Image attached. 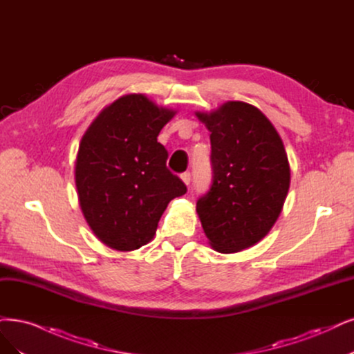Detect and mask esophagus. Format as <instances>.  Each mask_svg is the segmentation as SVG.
<instances>
[{"instance_id":"34e87169","label":"esophagus","mask_w":354,"mask_h":354,"mask_svg":"<svg viewBox=\"0 0 354 354\" xmlns=\"http://www.w3.org/2000/svg\"><path fill=\"white\" fill-rule=\"evenodd\" d=\"M180 179H182V182H184L185 185H189V182H191V174H189V172L182 174V175H180Z\"/></svg>"}]
</instances>
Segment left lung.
Segmentation results:
<instances>
[{"mask_svg":"<svg viewBox=\"0 0 354 354\" xmlns=\"http://www.w3.org/2000/svg\"><path fill=\"white\" fill-rule=\"evenodd\" d=\"M210 131L213 184L197 214L214 251L233 254L266 238L290 187V165L276 127L257 106L226 102L195 112Z\"/></svg>","mask_w":354,"mask_h":354,"instance_id":"left-lung-1","label":"left lung"}]
</instances>
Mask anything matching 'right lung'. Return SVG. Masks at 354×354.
I'll use <instances>...</instances> for the list:
<instances>
[{"label": "right lung", "instance_id": "add662e5", "mask_svg": "<svg viewBox=\"0 0 354 354\" xmlns=\"http://www.w3.org/2000/svg\"><path fill=\"white\" fill-rule=\"evenodd\" d=\"M175 115L142 93L124 95L82 137L74 167L78 204L95 236L113 251L147 245L167 204L187 192L157 142Z\"/></svg>", "mask_w": 354, "mask_h": 354}]
</instances>
